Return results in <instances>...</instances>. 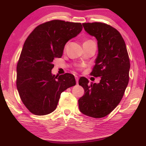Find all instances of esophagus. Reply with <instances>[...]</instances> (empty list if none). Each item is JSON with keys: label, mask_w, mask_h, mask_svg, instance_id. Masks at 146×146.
Returning <instances> with one entry per match:
<instances>
[{"label": "esophagus", "mask_w": 146, "mask_h": 146, "mask_svg": "<svg viewBox=\"0 0 146 146\" xmlns=\"http://www.w3.org/2000/svg\"><path fill=\"white\" fill-rule=\"evenodd\" d=\"M78 76H76V84H78Z\"/></svg>", "instance_id": "34e87169"}]
</instances>
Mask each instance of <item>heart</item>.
I'll return each instance as SVG.
<instances>
[{"instance_id": "1", "label": "heart", "mask_w": 146, "mask_h": 146, "mask_svg": "<svg viewBox=\"0 0 146 146\" xmlns=\"http://www.w3.org/2000/svg\"><path fill=\"white\" fill-rule=\"evenodd\" d=\"M86 42H92V41H90V40H88V41H86Z\"/></svg>"}]
</instances>
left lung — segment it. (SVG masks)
Instances as JSON below:
<instances>
[{
  "instance_id": "8db88e82",
  "label": "left lung",
  "mask_w": 146,
  "mask_h": 146,
  "mask_svg": "<svg viewBox=\"0 0 146 146\" xmlns=\"http://www.w3.org/2000/svg\"><path fill=\"white\" fill-rule=\"evenodd\" d=\"M85 31L98 41V56L91 75L100 77L92 83L84 77L79 80L84 94L78 100L80 111L88 116H106L120 102L129 82L130 63L125 42L120 33L102 23L82 24Z\"/></svg>"
}]
</instances>
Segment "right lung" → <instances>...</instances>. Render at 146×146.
<instances>
[{
  "label": "right lung",
  "mask_w": 146,
  "mask_h": 146,
  "mask_svg": "<svg viewBox=\"0 0 146 146\" xmlns=\"http://www.w3.org/2000/svg\"><path fill=\"white\" fill-rule=\"evenodd\" d=\"M81 23L54 20L38 26L26 40L17 67V87L31 113L44 115L56 108L61 93L76 85L74 75L52 73L68 41L81 33Z\"/></svg>",
  "instance_id": "right-lung-1"
}]
</instances>
